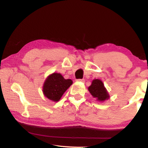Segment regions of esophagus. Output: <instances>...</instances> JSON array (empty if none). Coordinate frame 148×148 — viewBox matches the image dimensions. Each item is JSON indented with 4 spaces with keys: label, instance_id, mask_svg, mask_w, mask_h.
Returning a JSON list of instances; mask_svg holds the SVG:
<instances>
[{
    "label": "esophagus",
    "instance_id": "obj_1",
    "mask_svg": "<svg viewBox=\"0 0 148 148\" xmlns=\"http://www.w3.org/2000/svg\"><path fill=\"white\" fill-rule=\"evenodd\" d=\"M77 82H85V79H77Z\"/></svg>",
    "mask_w": 148,
    "mask_h": 148
}]
</instances>
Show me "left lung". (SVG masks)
I'll use <instances>...</instances> for the list:
<instances>
[{"label":"left lung","instance_id":"left-lung-1","mask_svg":"<svg viewBox=\"0 0 148 148\" xmlns=\"http://www.w3.org/2000/svg\"><path fill=\"white\" fill-rule=\"evenodd\" d=\"M88 89L92 96L97 98L99 101H104L109 98V95L101 80L94 79Z\"/></svg>","mask_w":148,"mask_h":148}]
</instances>
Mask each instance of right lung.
Masks as SVG:
<instances>
[{
  "instance_id": "1",
  "label": "right lung",
  "mask_w": 148,
  "mask_h": 148,
  "mask_svg": "<svg viewBox=\"0 0 148 148\" xmlns=\"http://www.w3.org/2000/svg\"><path fill=\"white\" fill-rule=\"evenodd\" d=\"M72 84L71 79H65L61 74L53 73L49 75L44 82V94L49 99L57 102Z\"/></svg>"
}]
</instances>
